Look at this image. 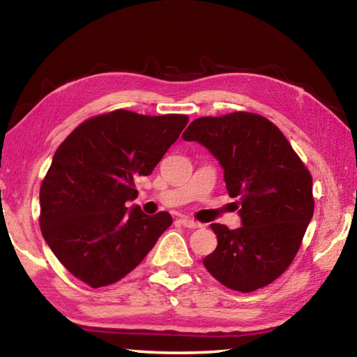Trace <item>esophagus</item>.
Returning <instances> with one entry per match:
<instances>
[{
    "instance_id": "34e87169",
    "label": "esophagus",
    "mask_w": 357,
    "mask_h": 357,
    "mask_svg": "<svg viewBox=\"0 0 357 357\" xmlns=\"http://www.w3.org/2000/svg\"><path fill=\"white\" fill-rule=\"evenodd\" d=\"M179 223L184 226V228H189V229H198L201 228V223L195 222V220H192L189 217H181L179 218Z\"/></svg>"
}]
</instances>
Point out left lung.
Masks as SVG:
<instances>
[{"instance_id": "1", "label": "left lung", "mask_w": 357, "mask_h": 357, "mask_svg": "<svg viewBox=\"0 0 357 357\" xmlns=\"http://www.w3.org/2000/svg\"><path fill=\"white\" fill-rule=\"evenodd\" d=\"M183 139L199 142L220 160L229 197L241 204V228L211 225L218 245L204 267L243 294L268 286L289 268L314 215L306 165L280 128L252 112L201 116Z\"/></svg>"}]
</instances>
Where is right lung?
<instances>
[{"label": "right lung", "instance_id": "1", "mask_svg": "<svg viewBox=\"0 0 357 357\" xmlns=\"http://www.w3.org/2000/svg\"><path fill=\"white\" fill-rule=\"evenodd\" d=\"M189 116L142 115L125 109L82 121L62 142L40 185V229L77 280L98 289L125 278L173 223L145 215L134 181L159 164Z\"/></svg>", "mask_w": 357, "mask_h": 357}]
</instances>
